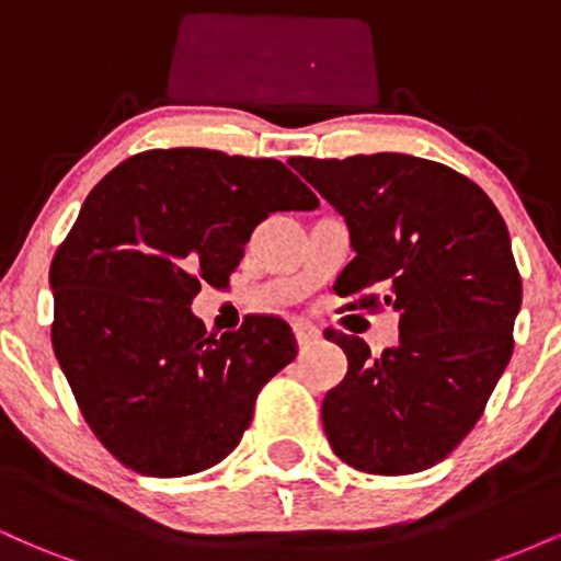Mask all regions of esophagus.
Returning a JSON list of instances; mask_svg holds the SVG:
<instances>
[{
	"mask_svg": "<svg viewBox=\"0 0 561 561\" xmlns=\"http://www.w3.org/2000/svg\"><path fill=\"white\" fill-rule=\"evenodd\" d=\"M295 337H298L300 347H308V345L319 343L321 330L319 327H313L311 321H295Z\"/></svg>",
	"mask_w": 561,
	"mask_h": 561,
	"instance_id": "1",
	"label": "esophagus"
}]
</instances>
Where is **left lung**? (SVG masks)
Masks as SVG:
<instances>
[{"mask_svg":"<svg viewBox=\"0 0 561 561\" xmlns=\"http://www.w3.org/2000/svg\"><path fill=\"white\" fill-rule=\"evenodd\" d=\"M345 218L356 253L334 282L347 308L390 306L396 347L371 358L356 334L327 330L347 375L321 403L327 440L369 474H411L465 440L514 351L523 279L491 197L433 160L377 152L293 158Z\"/></svg>","mask_w":561,"mask_h":561,"instance_id":"left-lung-1","label":"left lung"}]
</instances>
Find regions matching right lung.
I'll return each instance as SVG.
<instances>
[{"label":"right lung","mask_w":561,"mask_h":561,"mask_svg":"<svg viewBox=\"0 0 561 561\" xmlns=\"http://www.w3.org/2000/svg\"><path fill=\"white\" fill-rule=\"evenodd\" d=\"M317 195L272 158L199 147L124 160L83 199L49 266L53 347L96 440L147 478H184L237 448L255 398L298 356L285 319L205 332L192 298L227 287L253 229Z\"/></svg>","instance_id":"add662e5"}]
</instances>
